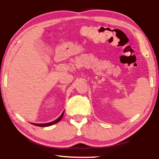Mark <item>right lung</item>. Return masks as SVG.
<instances>
[{
	"mask_svg": "<svg viewBox=\"0 0 159 159\" xmlns=\"http://www.w3.org/2000/svg\"><path fill=\"white\" fill-rule=\"evenodd\" d=\"M64 112L62 113V114L61 115V116H60L59 117H58V118L57 119H56V120L53 121H51V122H50V123H45V124H32V125H36V126H38V127H48V126L53 125H54V124L58 122V121H59L61 120V119H62L63 116H64Z\"/></svg>",
	"mask_w": 159,
	"mask_h": 159,
	"instance_id": "1",
	"label": "right lung"
}]
</instances>
